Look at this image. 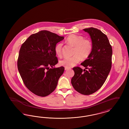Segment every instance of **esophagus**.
<instances>
[{
	"label": "esophagus",
	"mask_w": 129,
	"mask_h": 129,
	"mask_svg": "<svg viewBox=\"0 0 129 129\" xmlns=\"http://www.w3.org/2000/svg\"><path fill=\"white\" fill-rule=\"evenodd\" d=\"M70 69H71L70 68L65 67V70H66V71L70 70Z\"/></svg>",
	"instance_id": "1"
}]
</instances>
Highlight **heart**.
Wrapping results in <instances>:
<instances>
[{
	"mask_svg": "<svg viewBox=\"0 0 129 129\" xmlns=\"http://www.w3.org/2000/svg\"><path fill=\"white\" fill-rule=\"evenodd\" d=\"M66 42L74 47L73 56L65 57L59 61V64L65 67L74 66L82 59L87 58L91 53L92 44L91 41L87 39H84V37L80 35L72 34L68 37ZM62 44L58 43L55 48V54L59 57H61Z\"/></svg>",
	"mask_w": 129,
	"mask_h": 129,
	"instance_id": "obj_1",
	"label": "heart"
}]
</instances>
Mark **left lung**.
<instances>
[{
  "label": "left lung",
  "instance_id": "8db88e82",
  "mask_svg": "<svg viewBox=\"0 0 129 129\" xmlns=\"http://www.w3.org/2000/svg\"><path fill=\"white\" fill-rule=\"evenodd\" d=\"M83 30L90 35L92 51L81 64L85 69L73 68L74 75L71 83L77 92L88 95L97 91L106 80L112 66V48L108 38L100 30L94 27Z\"/></svg>",
  "mask_w": 129,
  "mask_h": 129
}]
</instances>
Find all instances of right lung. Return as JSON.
<instances>
[{"label": "right lung", "instance_id": "obj_1", "mask_svg": "<svg viewBox=\"0 0 129 129\" xmlns=\"http://www.w3.org/2000/svg\"><path fill=\"white\" fill-rule=\"evenodd\" d=\"M49 31L33 34L21 45L17 60L19 74L25 86L37 96L53 92L64 68L54 67L58 63L55 48L64 39Z\"/></svg>", "mask_w": 129, "mask_h": 129}]
</instances>
